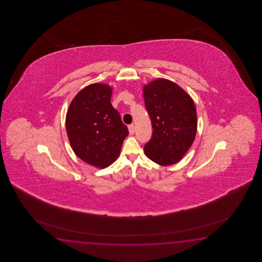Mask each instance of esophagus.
I'll use <instances>...</instances> for the list:
<instances>
[{
    "label": "esophagus",
    "mask_w": 262,
    "mask_h": 262,
    "mask_svg": "<svg viewBox=\"0 0 262 262\" xmlns=\"http://www.w3.org/2000/svg\"><path fill=\"white\" fill-rule=\"evenodd\" d=\"M129 133L131 134V135H133L135 133V126H134L133 124H130L128 126Z\"/></svg>",
    "instance_id": "esophagus-1"
}]
</instances>
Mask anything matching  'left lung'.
<instances>
[{
  "mask_svg": "<svg viewBox=\"0 0 262 262\" xmlns=\"http://www.w3.org/2000/svg\"><path fill=\"white\" fill-rule=\"evenodd\" d=\"M143 98L154 129L145 144V155L165 167L178 163L195 140L198 119L194 101L178 84L161 78L144 85Z\"/></svg>",
  "mask_w": 262,
  "mask_h": 262,
  "instance_id": "1",
  "label": "left lung"
}]
</instances>
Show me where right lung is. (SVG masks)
Segmentation results:
<instances>
[{
	"instance_id": "right-lung-1",
	"label": "right lung",
	"mask_w": 262,
	"mask_h": 262,
	"mask_svg": "<svg viewBox=\"0 0 262 262\" xmlns=\"http://www.w3.org/2000/svg\"><path fill=\"white\" fill-rule=\"evenodd\" d=\"M112 88L93 83L79 91L67 111L66 127L70 145L82 161L98 168L111 166L128 136L111 103Z\"/></svg>"
}]
</instances>
